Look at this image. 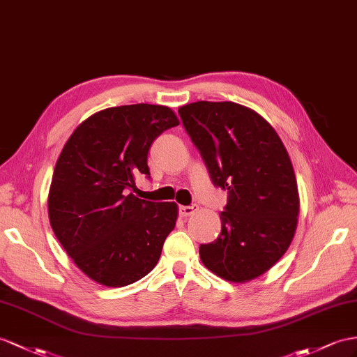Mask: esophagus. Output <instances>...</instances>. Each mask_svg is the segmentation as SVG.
Listing matches in <instances>:
<instances>
[{"label":"esophagus","mask_w":357,"mask_h":357,"mask_svg":"<svg viewBox=\"0 0 357 357\" xmlns=\"http://www.w3.org/2000/svg\"><path fill=\"white\" fill-rule=\"evenodd\" d=\"M199 209V206L197 205H184V206H179V214L182 215V217H188V215H191V214H195L196 211Z\"/></svg>","instance_id":"34e87169"}]
</instances>
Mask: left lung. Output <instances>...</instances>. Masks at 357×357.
Listing matches in <instances>:
<instances>
[{
    "label": "left lung",
    "mask_w": 357,
    "mask_h": 357,
    "mask_svg": "<svg viewBox=\"0 0 357 357\" xmlns=\"http://www.w3.org/2000/svg\"><path fill=\"white\" fill-rule=\"evenodd\" d=\"M213 184L227 190L222 232L200 244L208 270L248 282L270 270L289 248L300 209L289 155L273 126L235 102L199 100L178 109Z\"/></svg>",
    "instance_id": "obj_1"
}]
</instances>
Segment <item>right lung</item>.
<instances>
[{
	"instance_id": "1",
	"label": "right lung",
	"mask_w": 357,
	"mask_h": 357,
	"mask_svg": "<svg viewBox=\"0 0 357 357\" xmlns=\"http://www.w3.org/2000/svg\"><path fill=\"white\" fill-rule=\"evenodd\" d=\"M178 125L164 105L112 107L86 119L60 153L48 197L51 227L100 285H130L157 266L178 206L139 199L131 188L137 176L151 178L153 140Z\"/></svg>"
}]
</instances>
